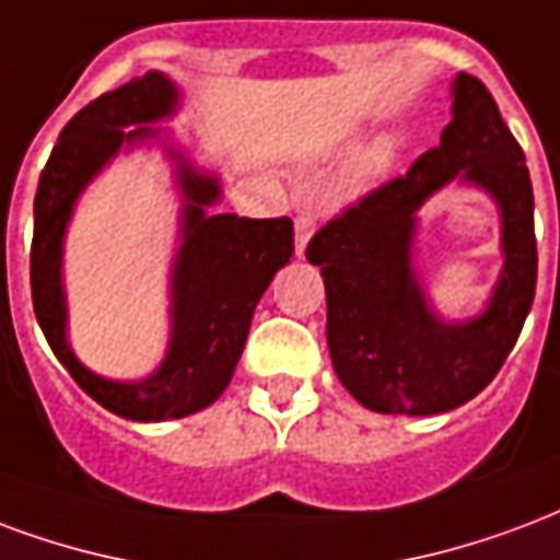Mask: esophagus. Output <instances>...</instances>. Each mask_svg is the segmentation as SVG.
Instances as JSON below:
<instances>
[{"label": "esophagus", "instance_id": "1", "mask_svg": "<svg viewBox=\"0 0 560 560\" xmlns=\"http://www.w3.org/2000/svg\"><path fill=\"white\" fill-rule=\"evenodd\" d=\"M312 234H314V217L302 210L300 217L293 219V243H296V255H300V258L305 255V246H308Z\"/></svg>", "mask_w": 560, "mask_h": 560}]
</instances>
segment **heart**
<instances>
[{
	"label": "heart",
	"instance_id": "1",
	"mask_svg": "<svg viewBox=\"0 0 560 560\" xmlns=\"http://www.w3.org/2000/svg\"><path fill=\"white\" fill-rule=\"evenodd\" d=\"M388 156H392V144L380 142L374 151H371V156H368V165H371V168H380V165L388 163Z\"/></svg>",
	"mask_w": 560,
	"mask_h": 560
}]
</instances>
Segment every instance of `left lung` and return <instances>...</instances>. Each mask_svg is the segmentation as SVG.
Instances as JSON below:
<instances>
[{"mask_svg": "<svg viewBox=\"0 0 560 560\" xmlns=\"http://www.w3.org/2000/svg\"><path fill=\"white\" fill-rule=\"evenodd\" d=\"M454 176L492 191L505 219L500 288L488 314L466 327H445L427 312L408 264L411 213ZM305 255L326 284L335 374L362 407L433 416L480 395L523 332L537 284L532 177L490 89L459 73L439 148L335 213Z\"/></svg>", "mask_w": 560, "mask_h": 560, "instance_id": "left-lung-1", "label": "left lung"}]
</instances>
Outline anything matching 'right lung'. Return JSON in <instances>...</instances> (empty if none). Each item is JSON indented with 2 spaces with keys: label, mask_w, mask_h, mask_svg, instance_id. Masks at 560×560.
Here are the masks:
<instances>
[{
  "label": "right lung",
  "mask_w": 560,
  "mask_h": 560,
  "mask_svg": "<svg viewBox=\"0 0 560 560\" xmlns=\"http://www.w3.org/2000/svg\"><path fill=\"white\" fill-rule=\"evenodd\" d=\"M175 103L172 82L160 73L132 77L80 109L61 130L40 172L32 237V305L52 353L89 397L103 409L132 421H165L210 407L234 376L255 305L293 255V222L205 213L219 198L213 177H198L180 165V184L189 198L186 234L175 272V329L163 368L144 383L124 385L85 371L65 341L61 296V234L73 198L89 184L124 139L144 136L148 127L124 132L130 124L163 118Z\"/></svg>",
  "instance_id": "1"
}]
</instances>
